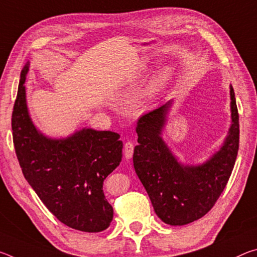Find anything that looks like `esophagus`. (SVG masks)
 Masks as SVG:
<instances>
[{
	"label": "esophagus",
	"instance_id": "34e87169",
	"mask_svg": "<svg viewBox=\"0 0 257 257\" xmlns=\"http://www.w3.org/2000/svg\"><path fill=\"white\" fill-rule=\"evenodd\" d=\"M123 153H124V158L129 160L133 158L134 154V144L132 142H125L124 146H123Z\"/></svg>",
	"mask_w": 257,
	"mask_h": 257
}]
</instances>
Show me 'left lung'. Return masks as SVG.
Here are the masks:
<instances>
[{"instance_id":"8db88e82","label":"left lung","mask_w":257,"mask_h":257,"mask_svg":"<svg viewBox=\"0 0 257 257\" xmlns=\"http://www.w3.org/2000/svg\"><path fill=\"white\" fill-rule=\"evenodd\" d=\"M232 123L221 150L202 165L184 167L161 138L172 99L139 118L134 168L164 223L184 225L201 219L214 206L231 176L239 150V114L232 86Z\"/></svg>"}]
</instances>
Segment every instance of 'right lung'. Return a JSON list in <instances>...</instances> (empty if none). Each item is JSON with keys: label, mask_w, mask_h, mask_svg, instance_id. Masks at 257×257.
<instances>
[{"label": "right lung", "mask_w": 257, "mask_h": 257, "mask_svg": "<svg viewBox=\"0 0 257 257\" xmlns=\"http://www.w3.org/2000/svg\"><path fill=\"white\" fill-rule=\"evenodd\" d=\"M27 73L28 64L21 71L11 119L15 151L26 180L60 222L85 232L103 231L113 219L103 181L122 158L120 136L93 129L67 139L43 136L28 114Z\"/></svg>", "instance_id": "right-lung-1"}]
</instances>
